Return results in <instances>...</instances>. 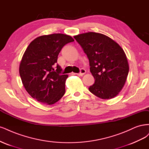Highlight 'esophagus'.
<instances>
[{"label": "esophagus", "mask_w": 149, "mask_h": 149, "mask_svg": "<svg viewBox=\"0 0 149 149\" xmlns=\"http://www.w3.org/2000/svg\"><path fill=\"white\" fill-rule=\"evenodd\" d=\"M85 73H86V70H85V69H81L80 70V73H78V74H76L77 75H79V76H82V75H84Z\"/></svg>", "instance_id": "1"}]
</instances>
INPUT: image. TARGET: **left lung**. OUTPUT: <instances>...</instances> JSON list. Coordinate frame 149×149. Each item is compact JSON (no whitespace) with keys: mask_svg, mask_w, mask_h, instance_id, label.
I'll list each match as a JSON object with an SVG mask.
<instances>
[{"mask_svg":"<svg viewBox=\"0 0 149 149\" xmlns=\"http://www.w3.org/2000/svg\"><path fill=\"white\" fill-rule=\"evenodd\" d=\"M89 59L95 79L90 92L104 100L116 97L123 89L129 73V64L122 47L102 33L88 32L74 36Z\"/></svg>","mask_w":149,"mask_h":149,"instance_id":"1","label":"left lung"}]
</instances>
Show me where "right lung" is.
<instances>
[{
  "label": "right lung",
  "instance_id": "right-lung-1",
  "mask_svg": "<svg viewBox=\"0 0 149 149\" xmlns=\"http://www.w3.org/2000/svg\"><path fill=\"white\" fill-rule=\"evenodd\" d=\"M74 41L70 36L54 33L37 37L28 45L22 57L19 73L22 84L32 98L43 104H53L65 93L68 75L60 74L57 64L61 50Z\"/></svg>",
  "mask_w": 149,
  "mask_h": 149
}]
</instances>
